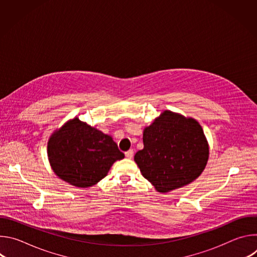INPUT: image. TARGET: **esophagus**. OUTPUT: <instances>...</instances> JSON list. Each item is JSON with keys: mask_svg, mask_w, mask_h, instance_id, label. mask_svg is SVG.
Instances as JSON below:
<instances>
[{"mask_svg": "<svg viewBox=\"0 0 257 257\" xmlns=\"http://www.w3.org/2000/svg\"><path fill=\"white\" fill-rule=\"evenodd\" d=\"M125 156H126L127 159H132V157H133V151H132V150H129L128 152L125 153Z\"/></svg>", "mask_w": 257, "mask_h": 257, "instance_id": "esophagus-1", "label": "esophagus"}]
</instances>
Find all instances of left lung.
<instances>
[{
	"instance_id": "left-lung-1",
	"label": "left lung",
	"mask_w": 257,
	"mask_h": 257,
	"mask_svg": "<svg viewBox=\"0 0 257 257\" xmlns=\"http://www.w3.org/2000/svg\"><path fill=\"white\" fill-rule=\"evenodd\" d=\"M143 150L134 156L142 176L168 193L196 180L208 161L209 146L200 124L165 109L143 130Z\"/></svg>"
}]
</instances>
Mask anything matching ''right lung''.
Returning <instances> with one entry per match:
<instances>
[{"label": "right lung", "mask_w": 257, "mask_h": 257, "mask_svg": "<svg viewBox=\"0 0 257 257\" xmlns=\"http://www.w3.org/2000/svg\"><path fill=\"white\" fill-rule=\"evenodd\" d=\"M47 152L53 172L78 188L97 184L116 161L125 158L111 135L78 117L67 121L52 133Z\"/></svg>", "instance_id": "1"}]
</instances>
